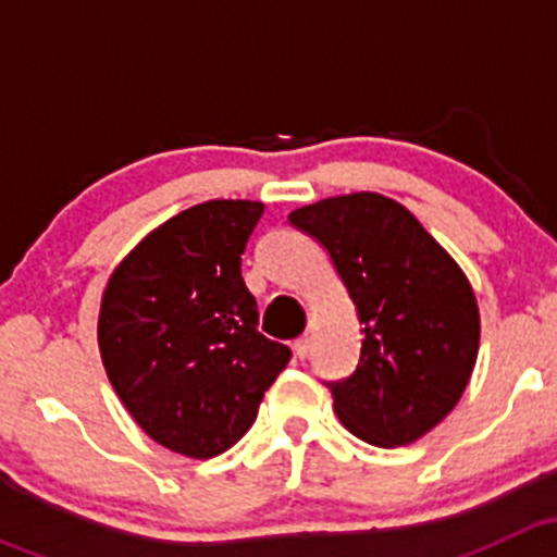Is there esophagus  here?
<instances>
[{"instance_id":"1","label":"esophagus","mask_w":557,"mask_h":557,"mask_svg":"<svg viewBox=\"0 0 557 557\" xmlns=\"http://www.w3.org/2000/svg\"><path fill=\"white\" fill-rule=\"evenodd\" d=\"M294 356L299 358V361H305V358L310 356V336H299V339L294 342Z\"/></svg>"}]
</instances>
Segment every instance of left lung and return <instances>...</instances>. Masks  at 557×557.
Returning <instances> with one entry per match:
<instances>
[{
  "instance_id": "left-lung-1",
  "label": "left lung",
  "mask_w": 557,
  "mask_h": 557,
  "mask_svg": "<svg viewBox=\"0 0 557 557\" xmlns=\"http://www.w3.org/2000/svg\"><path fill=\"white\" fill-rule=\"evenodd\" d=\"M329 250L361 320V361L331 383L334 412L377 447L418 442L453 412L480 350L463 269L396 199L331 196L288 215Z\"/></svg>"
}]
</instances>
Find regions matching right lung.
<instances>
[{"label": "right lung", "mask_w": 557, "mask_h": 557, "mask_svg": "<svg viewBox=\"0 0 557 557\" xmlns=\"http://www.w3.org/2000/svg\"><path fill=\"white\" fill-rule=\"evenodd\" d=\"M261 201L177 212L112 269L99 307L104 372L139 429L205 460L247 434L290 350L267 339L243 280Z\"/></svg>", "instance_id": "add662e5"}]
</instances>
